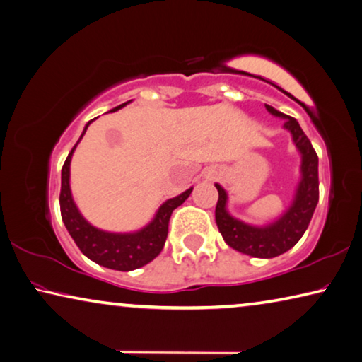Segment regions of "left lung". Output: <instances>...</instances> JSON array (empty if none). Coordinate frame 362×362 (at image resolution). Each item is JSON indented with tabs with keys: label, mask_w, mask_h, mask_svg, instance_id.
I'll list each match as a JSON object with an SVG mask.
<instances>
[{
	"label": "left lung",
	"mask_w": 362,
	"mask_h": 362,
	"mask_svg": "<svg viewBox=\"0 0 362 362\" xmlns=\"http://www.w3.org/2000/svg\"><path fill=\"white\" fill-rule=\"evenodd\" d=\"M266 109L269 114L286 120L284 127L292 133L295 146L301 153V180L292 205L274 223L266 226H252L229 215L226 210L228 194L220 185H215L218 189L215 220L224 242L234 250L255 258L279 257L297 244L308 229L319 200L317 153L313 149L310 139L293 117L282 114L271 105H266Z\"/></svg>",
	"instance_id": "obj_1"
}]
</instances>
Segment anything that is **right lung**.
<instances>
[{
    "label": "right lung",
    "mask_w": 362,
    "mask_h": 362,
    "mask_svg": "<svg viewBox=\"0 0 362 362\" xmlns=\"http://www.w3.org/2000/svg\"><path fill=\"white\" fill-rule=\"evenodd\" d=\"M123 105H127V103L118 105V107L114 109V112L122 109ZM90 123H88V125H90ZM88 125L83 129L80 139L83 138V134L86 133ZM78 142H76V144H78ZM76 144L74 146V149L70 151L69 157L65 158L64 162L61 195H59L62 221L65 224V228H67L69 234L72 235V239L75 240L76 247L80 248L85 257L93 259L94 263L115 271H133L147 263H151L152 259L162 252L165 240H167L168 221L171 213L191 195L192 187L187 189L186 192L180 194L177 197L168 199L167 202L157 210L153 220L147 224V226L136 230V233L117 234L107 233V230H100L91 226V224L81 216V213L76 209L72 199V192H70V160H72V153Z\"/></svg>",
    "instance_id": "add662e5"
}]
</instances>
